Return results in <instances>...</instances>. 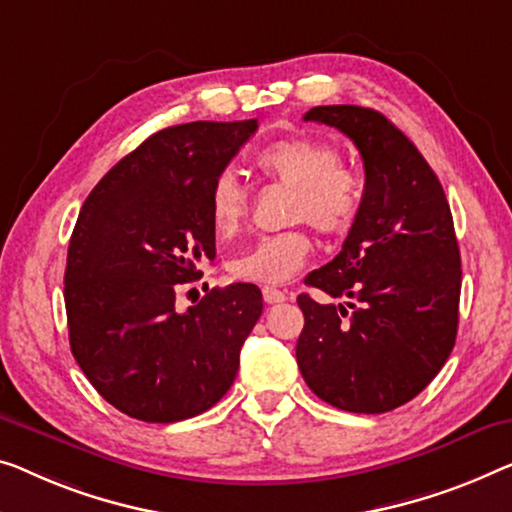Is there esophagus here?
Here are the masks:
<instances>
[{
	"label": "esophagus",
	"mask_w": 512,
	"mask_h": 512,
	"mask_svg": "<svg viewBox=\"0 0 512 512\" xmlns=\"http://www.w3.org/2000/svg\"><path fill=\"white\" fill-rule=\"evenodd\" d=\"M262 296H264V301L269 303V305H276V303H282V301H287V294L285 292H280V289H276V287H262Z\"/></svg>",
	"instance_id": "1"
}]
</instances>
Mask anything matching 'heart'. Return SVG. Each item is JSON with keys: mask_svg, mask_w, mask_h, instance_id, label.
Masks as SVG:
<instances>
[{"mask_svg": "<svg viewBox=\"0 0 512 512\" xmlns=\"http://www.w3.org/2000/svg\"><path fill=\"white\" fill-rule=\"evenodd\" d=\"M257 170L280 186L294 188L289 218L308 220L322 234L352 230L363 204V181L342 165L340 149L317 137H287L266 147ZM248 213V190L234 172H220L209 190V220L220 239H230ZM312 243L305 230H287L257 239L230 259V273L250 282H285L308 259Z\"/></svg>", "mask_w": 512, "mask_h": 512, "instance_id": "b5f03b06", "label": "heart"}]
</instances>
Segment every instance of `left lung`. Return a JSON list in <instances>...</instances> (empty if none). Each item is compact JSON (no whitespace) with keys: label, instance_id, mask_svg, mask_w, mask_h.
Listing matches in <instances>:
<instances>
[{"label":"left lung","instance_id":"8db88e82","mask_svg":"<svg viewBox=\"0 0 512 512\" xmlns=\"http://www.w3.org/2000/svg\"><path fill=\"white\" fill-rule=\"evenodd\" d=\"M305 121L338 128L365 167L363 204L342 250L305 285L352 299L301 294L296 363L310 391L354 414L414 400L453 352L462 262L444 188L414 142L361 105H319Z\"/></svg>","mask_w":512,"mask_h":512}]
</instances>
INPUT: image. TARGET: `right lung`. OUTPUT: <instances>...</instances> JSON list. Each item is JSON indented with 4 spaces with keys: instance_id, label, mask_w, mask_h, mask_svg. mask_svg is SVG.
I'll use <instances>...</instances> for the list:
<instances>
[{
    "instance_id": "add662e5",
    "label": "right lung",
    "mask_w": 512,
    "mask_h": 512,
    "mask_svg": "<svg viewBox=\"0 0 512 512\" xmlns=\"http://www.w3.org/2000/svg\"><path fill=\"white\" fill-rule=\"evenodd\" d=\"M255 131L257 119L163 128L82 204L64 276L68 340L91 386L121 414L177 423L234 384L264 308L259 287H216L186 312L174 303L216 257L211 183Z\"/></svg>"
}]
</instances>
